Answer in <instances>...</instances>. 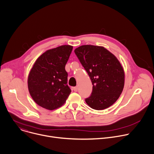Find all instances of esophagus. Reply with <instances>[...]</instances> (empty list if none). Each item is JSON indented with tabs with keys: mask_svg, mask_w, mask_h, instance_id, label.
Here are the masks:
<instances>
[{
	"mask_svg": "<svg viewBox=\"0 0 154 154\" xmlns=\"http://www.w3.org/2000/svg\"><path fill=\"white\" fill-rule=\"evenodd\" d=\"M73 90H74V91L77 92V91H78V88H77V86H75V87H74V88H73Z\"/></svg>",
	"mask_w": 154,
	"mask_h": 154,
	"instance_id": "1",
	"label": "esophagus"
}]
</instances>
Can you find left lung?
Instances as JSON below:
<instances>
[{
	"instance_id": "1",
	"label": "left lung",
	"mask_w": 154,
	"mask_h": 154,
	"mask_svg": "<svg viewBox=\"0 0 154 154\" xmlns=\"http://www.w3.org/2000/svg\"><path fill=\"white\" fill-rule=\"evenodd\" d=\"M74 52L92 82L91 96L86 103L97 110L112 105L119 97L124 86L123 68L110 52L103 47L83 45Z\"/></svg>"
}]
</instances>
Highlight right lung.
<instances>
[{
    "label": "right lung",
    "mask_w": 154,
    "mask_h": 154,
    "mask_svg": "<svg viewBox=\"0 0 154 154\" xmlns=\"http://www.w3.org/2000/svg\"><path fill=\"white\" fill-rule=\"evenodd\" d=\"M73 47L63 45L43 53L35 61L28 77V88L33 100L49 110L63 105L70 94L65 66Z\"/></svg>",
    "instance_id": "1"
}]
</instances>
